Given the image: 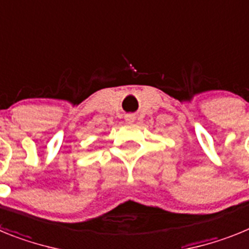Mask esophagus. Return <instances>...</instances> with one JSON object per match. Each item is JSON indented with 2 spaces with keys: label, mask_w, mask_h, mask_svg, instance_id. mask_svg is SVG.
Returning a JSON list of instances; mask_svg holds the SVG:
<instances>
[{
  "label": "esophagus",
  "mask_w": 249,
  "mask_h": 249,
  "mask_svg": "<svg viewBox=\"0 0 249 249\" xmlns=\"http://www.w3.org/2000/svg\"><path fill=\"white\" fill-rule=\"evenodd\" d=\"M126 120L128 121V122H133V121H135V116H133V114H127Z\"/></svg>",
  "instance_id": "obj_1"
}]
</instances>
